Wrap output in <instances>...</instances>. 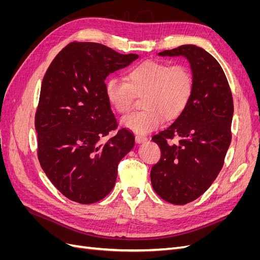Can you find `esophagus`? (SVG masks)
<instances>
[{
  "mask_svg": "<svg viewBox=\"0 0 260 260\" xmlns=\"http://www.w3.org/2000/svg\"><path fill=\"white\" fill-rule=\"evenodd\" d=\"M147 140V138L145 136H141V135H137L136 136V142L137 143H143Z\"/></svg>",
  "mask_w": 260,
  "mask_h": 260,
  "instance_id": "obj_1",
  "label": "esophagus"
}]
</instances>
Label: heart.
<instances>
[{
    "instance_id": "1",
    "label": "heart",
    "mask_w": 260,
    "mask_h": 260,
    "mask_svg": "<svg viewBox=\"0 0 260 260\" xmlns=\"http://www.w3.org/2000/svg\"><path fill=\"white\" fill-rule=\"evenodd\" d=\"M127 80L109 78L105 85L106 98L115 111L123 115L131 111L136 95H144L142 105L145 108L121 119L125 128L138 133L159 127L164 117L167 120L178 118L190 103L194 90L190 68L160 60H144L131 67Z\"/></svg>"
}]
</instances>
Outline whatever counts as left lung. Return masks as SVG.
<instances>
[{
    "label": "left lung",
    "mask_w": 260,
    "mask_h": 260,
    "mask_svg": "<svg viewBox=\"0 0 260 260\" xmlns=\"http://www.w3.org/2000/svg\"><path fill=\"white\" fill-rule=\"evenodd\" d=\"M158 55L186 57L194 77L185 111L152 138L161 151L151 170L153 188L166 202L184 205L205 193L223 167L232 139L233 98L221 66L204 49L186 44Z\"/></svg>",
    "instance_id": "obj_1"
}]
</instances>
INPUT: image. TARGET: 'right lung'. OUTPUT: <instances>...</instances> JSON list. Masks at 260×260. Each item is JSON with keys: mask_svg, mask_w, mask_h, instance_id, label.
I'll return each instance as SVG.
<instances>
[{"mask_svg": "<svg viewBox=\"0 0 260 260\" xmlns=\"http://www.w3.org/2000/svg\"><path fill=\"white\" fill-rule=\"evenodd\" d=\"M137 54H120L94 42H72L44 75L35 125L38 158L53 185L70 201L93 204L113 190L118 164L135 146L118 128L106 98L105 79L130 65Z\"/></svg>", "mask_w": 260, "mask_h": 260, "instance_id": "right-lung-1", "label": "right lung"}]
</instances>
